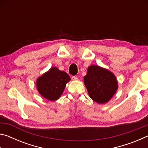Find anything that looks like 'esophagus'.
<instances>
[{"instance_id": "esophagus-1", "label": "esophagus", "mask_w": 148, "mask_h": 148, "mask_svg": "<svg viewBox=\"0 0 148 148\" xmlns=\"http://www.w3.org/2000/svg\"><path fill=\"white\" fill-rule=\"evenodd\" d=\"M72 79L73 80V81H76V80H78V78H77L76 76H72Z\"/></svg>"}]
</instances>
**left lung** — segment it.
<instances>
[{
	"label": "left lung",
	"mask_w": 148,
	"mask_h": 148,
	"mask_svg": "<svg viewBox=\"0 0 148 148\" xmlns=\"http://www.w3.org/2000/svg\"><path fill=\"white\" fill-rule=\"evenodd\" d=\"M84 81L90 98L98 104L108 102L118 89L115 75L108 69L97 65L88 67Z\"/></svg>",
	"instance_id": "left-lung-1"
}]
</instances>
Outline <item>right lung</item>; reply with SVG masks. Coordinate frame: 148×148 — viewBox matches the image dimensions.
Segmentation results:
<instances>
[{
	"instance_id": "right-lung-1",
	"label": "right lung",
	"mask_w": 148,
	"mask_h": 148,
	"mask_svg": "<svg viewBox=\"0 0 148 148\" xmlns=\"http://www.w3.org/2000/svg\"><path fill=\"white\" fill-rule=\"evenodd\" d=\"M71 77L64 71L53 66L36 79V88L42 97L50 101L61 97Z\"/></svg>"
}]
</instances>
